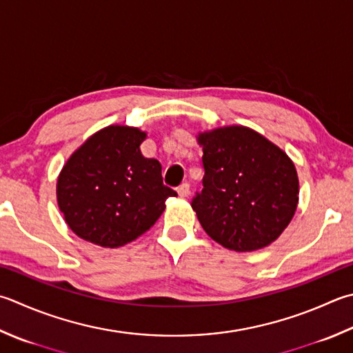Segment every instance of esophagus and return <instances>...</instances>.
I'll use <instances>...</instances> for the list:
<instances>
[{"instance_id":"esophagus-1","label":"esophagus","mask_w":353,"mask_h":353,"mask_svg":"<svg viewBox=\"0 0 353 353\" xmlns=\"http://www.w3.org/2000/svg\"><path fill=\"white\" fill-rule=\"evenodd\" d=\"M189 194H190V185L188 183H183L181 185H179V188H178V195L179 196L185 198V196H189Z\"/></svg>"}]
</instances>
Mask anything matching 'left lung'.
<instances>
[{"mask_svg": "<svg viewBox=\"0 0 353 353\" xmlns=\"http://www.w3.org/2000/svg\"><path fill=\"white\" fill-rule=\"evenodd\" d=\"M203 148V190L192 201L214 241L235 252L263 249L295 215L300 183L283 149L245 125L196 135Z\"/></svg>", "mask_w": 353, "mask_h": 353, "instance_id": "8db88e82", "label": "left lung"}]
</instances>
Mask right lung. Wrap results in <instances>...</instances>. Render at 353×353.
<instances>
[{
	"label": "right lung",
	"instance_id": "add662e5",
	"mask_svg": "<svg viewBox=\"0 0 353 353\" xmlns=\"http://www.w3.org/2000/svg\"><path fill=\"white\" fill-rule=\"evenodd\" d=\"M148 134L112 124L89 137L63 165L57 201L84 241L115 249L148 232L176 192L163 184L161 164L139 145Z\"/></svg>",
	"mask_w": 353,
	"mask_h": 353
}]
</instances>
